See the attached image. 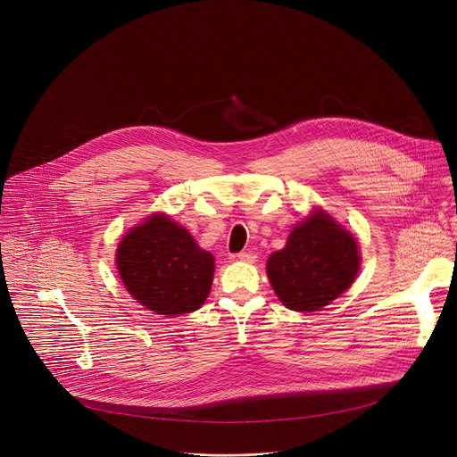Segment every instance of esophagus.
I'll return each instance as SVG.
<instances>
[{"label":"esophagus","mask_w":457,"mask_h":457,"mask_svg":"<svg viewBox=\"0 0 457 457\" xmlns=\"http://www.w3.org/2000/svg\"><path fill=\"white\" fill-rule=\"evenodd\" d=\"M237 258L240 260V262H254L256 254L253 251H240V253H237Z\"/></svg>","instance_id":"34e87169"}]
</instances>
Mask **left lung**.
<instances>
[{
	"label": "left lung",
	"instance_id": "left-lung-1",
	"mask_svg": "<svg viewBox=\"0 0 457 457\" xmlns=\"http://www.w3.org/2000/svg\"><path fill=\"white\" fill-rule=\"evenodd\" d=\"M360 254L354 237L325 212L298 224L284 249L268 260V277L286 307L320 311L356 278Z\"/></svg>",
	"mask_w": 457,
	"mask_h": 457
}]
</instances>
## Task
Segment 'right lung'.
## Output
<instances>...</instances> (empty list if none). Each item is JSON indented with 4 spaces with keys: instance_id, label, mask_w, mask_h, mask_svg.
I'll return each instance as SVG.
<instances>
[{
    "instance_id": "obj_1",
    "label": "right lung",
    "mask_w": 457,
    "mask_h": 457,
    "mask_svg": "<svg viewBox=\"0 0 457 457\" xmlns=\"http://www.w3.org/2000/svg\"><path fill=\"white\" fill-rule=\"evenodd\" d=\"M117 270L139 303L175 316L199 309L213 282V256L164 215H154L119 244Z\"/></svg>"
}]
</instances>
